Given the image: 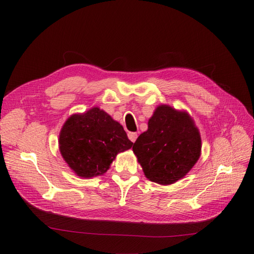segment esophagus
Masks as SVG:
<instances>
[{
    "label": "esophagus",
    "instance_id": "34e87169",
    "mask_svg": "<svg viewBox=\"0 0 254 254\" xmlns=\"http://www.w3.org/2000/svg\"><path fill=\"white\" fill-rule=\"evenodd\" d=\"M128 137H129L130 141L134 143L135 140H136V137H137V133L136 132H129L128 133Z\"/></svg>",
    "mask_w": 254,
    "mask_h": 254
}]
</instances>
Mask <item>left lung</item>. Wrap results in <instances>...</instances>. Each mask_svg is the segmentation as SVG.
Here are the masks:
<instances>
[{
	"label": "left lung",
	"mask_w": 254,
	"mask_h": 254,
	"mask_svg": "<svg viewBox=\"0 0 254 254\" xmlns=\"http://www.w3.org/2000/svg\"><path fill=\"white\" fill-rule=\"evenodd\" d=\"M132 150L146 178L170 186L184 178L197 163L201 155L200 132L189 112L160 105Z\"/></svg>",
	"instance_id": "1"
}]
</instances>
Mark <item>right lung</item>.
Returning a JSON list of instances; mask_svg holds the SVG:
<instances>
[{"mask_svg":"<svg viewBox=\"0 0 254 254\" xmlns=\"http://www.w3.org/2000/svg\"><path fill=\"white\" fill-rule=\"evenodd\" d=\"M58 144L64 160L80 178L104 175L118 153L133 145L120 123L98 107L72 114L60 130Z\"/></svg>","mask_w":254,"mask_h":254,"instance_id":"obj_1","label":"right lung"}]
</instances>
